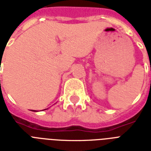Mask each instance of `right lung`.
<instances>
[{"mask_svg": "<svg viewBox=\"0 0 151 151\" xmlns=\"http://www.w3.org/2000/svg\"><path fill=\"white\" fill-rule=\"evenodd\" d=\"M45 110H46V109H45Z\"/></svg>", "mask_w": 151, "mask_h": 151, "instance_id": "right-lung-1", "label": "right lung"}]
</instances>
